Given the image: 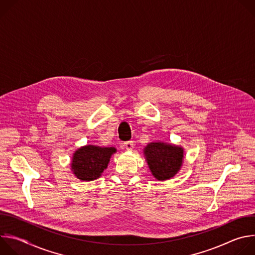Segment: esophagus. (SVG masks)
Wrapping results in <instances>:
<instances>
[{
  "label": "esophagus",
  "instance_id": "1",
  "mask_svg": "<svg viewBox=\"0 0 255 255\" xmlns=\"http://www.w3.org/2000/svg\"><path fill=\"white\" fill-rule=\"evenodd\" d=\"M133 146H134V142L133 141H127L124 143V147L127 149V150H132L133 149Z\"/></svg>",
  "mask_w": 255,
  "mask_h": 255
}]
</instances>
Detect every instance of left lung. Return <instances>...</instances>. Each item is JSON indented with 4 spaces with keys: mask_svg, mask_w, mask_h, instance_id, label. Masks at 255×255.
<instances>
[{
    "mask_svg": "<svg viewBox=\"0 0 255 255\" xmlns=\"http://www.w3.org/2000/svg\"><path fill=\"white\" fill-rule=\"evenodd\" d=\"M152 175L158 180L173 177L183 165L184 148L164 142H151L143 150Z\"/></svg>",
    "mask_w": 255,
    "mask_h": 255,
    "instance_id": "left-lung-1",
    "label": "left lung"
}]
</instances>
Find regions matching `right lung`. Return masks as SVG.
<instances>
[{"label":"right lung","mask_w":255,"mask_h":255,"mask_svg":"<svg viewBox=\"0 0 255 255\" xmlns=\"http://www.w3.org/2000/svg\"><path fill=\"white\" fill-rule=\"evenodd\" d=\"M116 151L115 147H100L96 145L82 146L72 156L71 171L81 180H95L108 167L111 156Z\"/></svg>","instance_id":"1"}]
</instances>
